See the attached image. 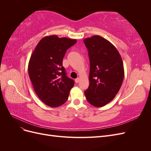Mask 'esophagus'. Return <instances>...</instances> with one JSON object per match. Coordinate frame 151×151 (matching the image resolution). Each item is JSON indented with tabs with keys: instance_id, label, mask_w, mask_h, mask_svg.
<instances>
[{
	"instance_id": "1",
	"label": "esophagus",
	"mask_w": 151,
	"mask_h": 151,
	"mask_svg": "<svg viewBox=\"0 0 151 151\" xmlns=\"http://www.w3.org/2000/svg\"><path fill=\"white\" fill-rule=\"evenodd\" d=\"M79 81H80V79H79V78H77V79H75V82H76V83H78L79 82Z\"/></svg>"
}]
</instances>
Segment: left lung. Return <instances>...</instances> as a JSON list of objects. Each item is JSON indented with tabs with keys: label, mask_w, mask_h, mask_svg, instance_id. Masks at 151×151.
<instances>
[{
	"label": "left lung",
	"mask_w": 151,
	"mask_h": 151,
	"mask_svg": "<svg viewBox=\"0 0 151 151\" xmlns=\"http://www.w3.org/2000/svg\"><path fill=\"white\" fill-rule=\"evenodd\" d=\"M90 62L89 86L84 92L88 101L96 107L111 102L119 91L124 68L120 55L113 44L95 35L84 40Z\"/></svg>",
	"instance_id": "1"
}]
</instances>
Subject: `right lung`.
<instances>
[{"instance_id":"right-lung-1","label":"right lung","mask_w":151,"mask_h":151,"mask_svg":"<svg viewBox=\"0 0 151 151\" xmlns=\"http://www.w3.org/2000/svg\"><path fill=\"white\" fill-rule=\"evenodd\" d=\"M76 40L47 36L41 40L31 54L28 74L38 98L47 106L55 108L65 103L74 81L67 76L62 65L67 50Z\"/></svg>"}]
</instances>
